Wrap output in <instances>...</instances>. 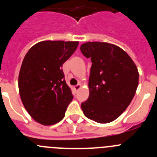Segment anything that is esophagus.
<instances>
[{"label": "esophagus", "mask_w": 157, "mask_h": 157, "mask_svg": "<svg viewBox=\"0 0 157 157\" xmlns=\"http://www.w3.org/2000/svg\"><path fill=\"white\" fill-rule=\"evenodd\" d=\"M80 87H81V85H80V84H77V85H76V86H74V90H80Z\"/></svg>", "instance_id": "esophagus-1"}]
</instances>
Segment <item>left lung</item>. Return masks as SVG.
I'll use <instances>...</instances> for the list:
<instances>
[{
    "instance_id": "8db88e82",
    "label": "left lung",
    "mask_w": 157,
    "mask_h": 157,
    "mask_svg": "<svg viewBox=\"0 0 157 157\" xmlns=\"http://www.w3.org/2000/svg\"><path fill=\"white\" fill-rule=\"evenodd\" d=\"M80 51L92 61L90 96L81 103L83 114L96 122H112L134 98L139 80L137 67L124 50L112 44L89 42Z\"/></svg>"
}]
</instances>
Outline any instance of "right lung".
Here are the masks:
<instances>
[{"label": "right lung", "mask_w": 157, "mask_h": 157, "mask_svg": "<svg viewBox=\"0 0 157 157\" xmlns=\"http://www.w3.org/2000/svg\"><path fill=\"white\" fill-rule=\"evenodd\" d=\"M78 44L43 41L33 45L25 55L18 80L20 98L30 116L43 125L61 121L74 98L62 65Z\"/></svg>", "instance_id": "right-lung-1"}]
</instances>
